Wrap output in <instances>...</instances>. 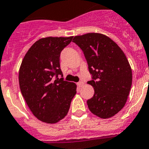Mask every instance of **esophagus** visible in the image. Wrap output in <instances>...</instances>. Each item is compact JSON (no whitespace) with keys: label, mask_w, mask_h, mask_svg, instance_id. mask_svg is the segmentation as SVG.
Instances as JSON below:
<instances>
[{"label":"esophagus","mask_w":149,"mask_h":149,"mask_svg":"<svg viewBox=\"0 0 149 149\" xmlns=\"http://www.w3.org/2000/svg\"><path fill=\"white\" fill-rule=\"evenodd\" d=\"M77 85L79 88H81L82 86H83V85H84V83H83V81H80V82H79V83H77Z\"/></svg>","instance_id":"34e87169"}]
</instances>
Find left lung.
Returning a JSON list of instances; mask_svg holds the SVG:
<instances>
[{"instance_id": "obj_1", "label": "left lung", "mask_w": 149, "mask_h": 149, "mask_svg": "<svg viewBox=\"0 0 149 149\" xmlns=\"http://www.w3.org/2000/svg\"><path fill=\"white\" fill-rule=\"evenodd\" d=\"M74 42L84 53L94 88L87 101L93 114L109 118L118 113L127 102L132 74L128 60L116 42L104 34L88 33L76 36Z\"/></svg>"}]
</instances>
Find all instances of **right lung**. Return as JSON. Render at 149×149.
<instances>
[{
	"label": "right lung",
	"instance_id": "1",
	"mask_svg": "<svg viewBox=\"0 0 149 149\" xmlns=\"http://www.w3.org/2000/svg\"><path fill=\"white\" fill-rule=\"evenodd\" d=\"M72 38L49 36L36 41L25 54L19 68L22 97L35 117L47 124H55L64 118L77 92L75 83L58 78L63 75L61 52Z\"/></svg>",
	"mask_w": 149,
	"mask_h": 149
}]
</instances>
